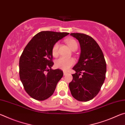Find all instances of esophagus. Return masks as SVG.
Masks as SVG:
<instances>
[{
  "mask_svg": "<svg viewBox=\"0 0 125 125\" xmlns=\"http://www.w3.org/2000/svg\"><path fill=\"white\" fill-rule=\"evenodd\" d=\"M68 73L66 72H63V74H64V75H65L66 74H67Z\"/></svg>",
  "mask_w": 125,
  "mask_h": 125,
  "instance_id": "34e87169",
  "label": "esophagus"
}]
</instances>
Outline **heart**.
<instances>
[{"mask_svg":"<svg viewBox=\"0 0 125 125\" xmlns=\"http://www.w3.org/2000/svg\"><path fill=\"white\" fill-rule=\"evenodd\" d=\"M66 42L72 51H75L78 48V43L75 40L69 39L66 40ZM59 43L57 42L53 46L52 53L53 56H57L58 53ZM75 61L73 58H65L61 57L57 59L55 62V66L57 68L61 69L63 71H67L74 64Z\"/></svg>","mask_w":125,"mask_h":125,"instance_id":"1","label":"heart"}]
</instances>
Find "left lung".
Masks as SVG:
<instances>
[{
    "label": "left lung",
    "mask_w": 125,
    "mask_h": 125,
    "mask_svg": "<svg viewBox=\"0 0 125 125\" xmlns=\"http://www.w3.org/2000/svg\"><path fill=\"white\" fill-rule=\"evenodd\" d=\"M71 35L78 40L81 52L78 63L73 68L76 73L72 74L69 89L76 100L88 101L100 91L105 79L106 64L100 47L92 37L80 33Z\"/></svg>",
    "instance_id": "obj_1"
}]
</instances>
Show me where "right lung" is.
Instances as JSON below:
<instances>
[{
    "label": "right lung",
    "mask_w": 125,
    "mask_h": 125,
    "mask_svg": "<svg viewBox=\"0 0 125 125\" xmlns=\"http://www.w3.org/2000/svg\"><path fill=\"white\" fill-rule=\"evenodd\" d=\"M68 32L41 31L25 47L19 61V75L26 93L37 100H44L53 94L63 75L59 69L53 70V46Z\"/></svg>",
    "instance_id": "right-lung-1"
}]
</instances>
